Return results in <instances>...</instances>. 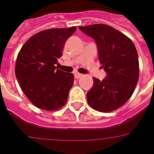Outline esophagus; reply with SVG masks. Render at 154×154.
<instances>
[{
  "label": "esophagus",
  "instance_id": "1",
  "mask_svg": "<svg viewBox=\"0 0 154 154\" xmlns=\"http://www.w3.org/2000/svg\"><path fill=\"white\" fill-rule=\"evenodd\" d=\"M82 77V74L81 73H74V77L76 78V79H79L80 77Z\"/></svg>",
  "mask_w": 154,
  "mask_h": 154
}]
</instances>
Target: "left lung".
<instances>
[{
	"label": "left lung",
	"instance_id": "8db88e82",
	"mask_svg": "<svg viewBox=\"0 0 154 154\" xmlns=\"http://www.w3.org/2000/svg\"><path fill=\"white\" fill-rule=\"evenodd\" d=\"M97 44L99 60L107 73L86 94L90 106L108 112L118 109L131 97L139 79V60L132 41L111 26L93 24L79 27Z\"/></svg>",
	"mask_w": 154,
	"mask_h": 154
}]
</instances>
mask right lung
Masks as SVG:
<instances>
[{
  "instance_id": "right-lung-1",
  "label": "right lung",
  "mask_w": 154,
  "mask_h": 154,
  "mask_svg": "<svg viewBox=\"0 0 154 154\" xmlns=\"http://www.w3.org/2000/svg\"><path fill=\"white\" fill-rule=\"evenodd\" d=\"M76 27L52 28L35 34L25 42L17 56L15 75L21 89L34 105L53 111L67 102L73 74L58 69L66 41Z\"/></svg>"
}]
</instances>
